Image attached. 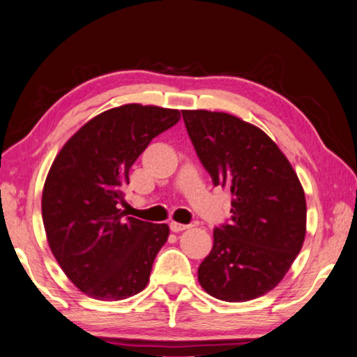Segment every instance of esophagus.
<instances>
[{"label": "esophagus", "mask_w": 357, "mask_h": 357, "mask_svg": "<svg viewBox=\"0 0 357 357\" xmlns=\"http://www.w3.org/2000/svg\"><path fill=\"white\" fill-rule=\"evenodd\" d=\"M171 231L174 233H178V231H183V229H188L190 225H185V223H178V222H171Z\"/></svg>", "instance_id": "1"}]
</instances>
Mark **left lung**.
<instances>
[{
  "label": "left lung",
  "instance_id": "obj_1",
  "mask_svg": "<svg viewBox=\"0 0 357 357\" xmlns=\"http://www.w3.org/2000/svg\"><path fill=\"white\" fill-rule=\"evenodd\" d=\"M196 155L213 185L231 193V218L213 229L197 270L207 294L249 301L270 292L297 259L306 201L297 174L261 129L228 113L183 109Z\"/></svg>",
  "mask_w": 357,
  "mask_h": 357
}]
</instances>
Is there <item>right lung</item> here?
I'll list each match as a JSON object with an SVG mask.
<instances>
[{
  "mask_svg": "<svg viewBox=\"0 0 357 357\" xmlns=\"http://www.w3.org/2000/svg\"><path fill=\"white\" fill-rule=\"evenodd\" d=\"M180 119L178 109L129 103L86 123L54 160L41 212L49 248L81 292L124 300L142 292L166 223L124 217L129 169L150 142Z\"/></svg>",
  "mask_w": 357,
  "mask_h": 357,
  "instance_id": "obj_1",
  "label": "right lung"
}]
</instances>
